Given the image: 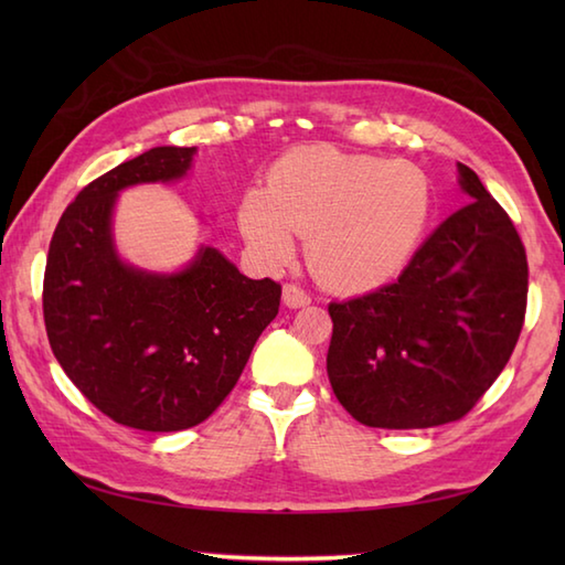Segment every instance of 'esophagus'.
I'll list each match as a JSON object with an SVG mask.
<instances>
[{
  "label": "esophagus",
  "instance_id": "34e87169",
  "mask_svg": "<svg viewBox=\"0 0 565 565\" xmlns=\"http://www.w3.org/2000/svg\"><path fill=\"white\" fill-rule=\"evenodd\" d=\"M284 303L289 308H303L310 303V296L306 289L296 284H284Z\"/></svg>",
  "mask_w": 565,
  "mask_h": 565
}]
</instances>
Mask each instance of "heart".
Here are the masks:
<instances>
[{"label": "heart", "instance_id": "obj_1", "mask_svg": "<svg viewBox=\"0 0 565 565\" xmlns=\"http://www.w3.org/2000/svg\"><path fill=\"white\" fill-rule=\"evenodd\" d=\"M429 221V182L411 162L310 146L276 160L239 206V227L269 264L306 237L308 267L330 289L369 291L411 259Z\"/></svg>", "mask_w": 565, "mask_h": 565}]
</instances>
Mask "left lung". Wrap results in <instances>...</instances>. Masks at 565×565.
Instances as JSON below:
<instances>
[{"instance_id": "left-lung-1", "label": "left lung", "mask_w": 565, "mask_h": 565, "mask_svg": "<svg viewBox=\"0 0 565 565\" xmlns=\"http://www.w3.org/2000/svg\"><path fill=\"white\" fill-rule=\"evenodd\" d=\"M468 203L393 284L332 301L328 376L356 423L425 429L473 411L505 369L526 313L530 267L518 227L459 162Z\"/></svg>"}]
</instances>
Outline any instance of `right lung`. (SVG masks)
Returning <instances> with one entry per match:
<instances>
[{
	"label": "right lung",
	"instance_id": "add662e5",
	"mask_svg": "<svg viewBox=\"0 0 565 565\" xmlns=\"http://www.w3.org/2000/svg\"><path fill=\"white\" fill-rule=\"evenodd\" d=\"M194 148H152L84 186L60 215L43 276L47 342L70 381L114 423L179 431L203 423L279 313L281 284L247 279L201 247L184 271L146 274L116 257L111 209L130 184L170 182Z\"/></svg>",
	"mask_w": 565,
	"mask_h": 565
}]
</instances>
